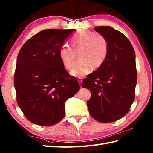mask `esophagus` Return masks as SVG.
Segmentation results:
<instances>
[{"mask_svg": "<svg viewBox=\"0 0 153 153\" xmlns=\"http://www.w3.org/2000/svg\"><path fill=\"white\" fill-rule=\"evenodd\" d=\"M77 81H78L79 85H81V84H82V82L83 81V78H82V77H78V78H77Z\"/></svg>", "mask_w": 153, "mask_h": 153, "instance_id": "34e87169", "label": "esophagus"}]
</instances>
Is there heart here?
Segmentation results:
<instances>
[{
  "label": "heart",
  "instance_id": "1",
  "mask_svg": "<svg viewBox=\"0 0 153 153\" xmlns=\"http://www.w3.org/2000/svg\"><path fill=\"white\" fill-rule=\"evenodd\" d=\"M71 48L64 45L59 50V57L67 70L72 68L76 54L79 61L71 71L74 76L82 77L92 69L97 70L105 62L109 51V45L104 35L88 30H80L74 35Z\"/></svg>",
  "mask_w": 153,
  "mask_h": 153
}]
</instances>
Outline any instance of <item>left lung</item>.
<instances>
[{"label": "left lung", "mask_w": 153, "mask_h": 153, "mask_svg": "<svg viewBox=\"0 0 153 153\" xmlns=\"http://www.w3.org/2000/svg\"><path fill=\"white\" fill-rule=\"evenodd\" d=\"M94 30L106 38L109 51L102 66L89 74L82 86L91 93L87 105L93 118L101 123L112 122L124 116L134 101L137 79L135 51L128 39L113 27Z\"/></svg>", "instance_id": "1"}]
</instances>
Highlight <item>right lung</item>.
<instances>
[{
    "mask_svg": "<svg viewBox=\"0 0 153 153\" xmlns=\"http://www.w3.org/2000/svg\"><path fill=\"white\" fill-rule=\"evenodd\" d=\"M76 30H45L19 51L14 74L17 103L31 122L50 126L65 116V102L79 90L59 57V50Z\"/></svg>",
    "mask_w": 153,
    "mask_h": 153,
    "instance_id": "obj_1",
    "label": "right lung"
}]
</instances>
